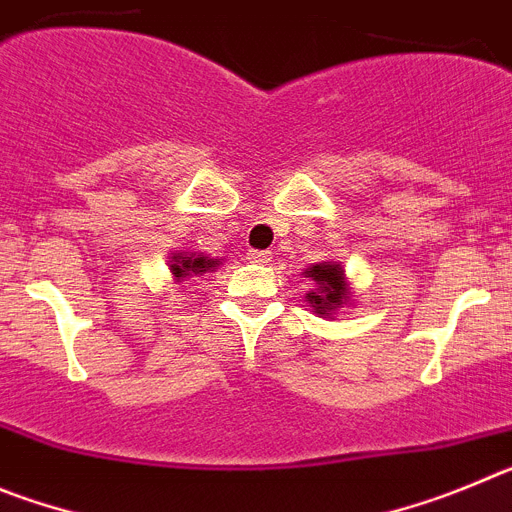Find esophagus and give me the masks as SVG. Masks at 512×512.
<instances>
[{"mask_svg": "<svg viewBox=\"0 0 512 512\" xmlns=\"http://www.w3.org/2000/svg\"><path fill=\"white\" fill-rule=\"evenodd\" d=\"M247 260H250V262H255V265H267V262L273 260V257H270V252H262V250H250V252H247Z\"/></svg>", "mask_w": 512, "mask_h": 512, "instance_id": "1", "label": "esophagus"}]
</instances>
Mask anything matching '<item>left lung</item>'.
I'll list each match as a JSON object with an SVG mask.
<instances>
[{
  "instance_id": "8db88e82",
  "label": "left lung",
  "mask_w": 512,
  "mask_h": 512,
  "mask_svg": "<svg viewBox=\"0 0 512 512\" xmlns=\"http://www.w3.org/2000/svg\"><path fill=\"white\" fill-rule=\"evenodd\" d=\"M306 278L313 280L316 288L308 290L306 298L311 303L313 313L321 316V319H331L339 308L352 306V288H349L347 273H344L342 262L326 260V262H316V265L306 267L303 270Z\"/></svg>"
}]
</instances>
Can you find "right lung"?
Here are the masks:
<instances>
[{
    "label": "right lung",
    "mask_w": 512,
    "mask_h": 512,
    "mask_svg": "<svg viewBox=\"0 0 512 512\" xmlns=\"http://www.w3.org/2000/svg\"><path fill=\"white\" fill-rule=\"evenodd\" d=\"M219 265H222V260L204 255V252L173 250L168 255V267H170V275H173V283H181V280L193 278V275L214 273Z\"/></svg>",
    "instance_id": "obj_1"
}]
</instances>
